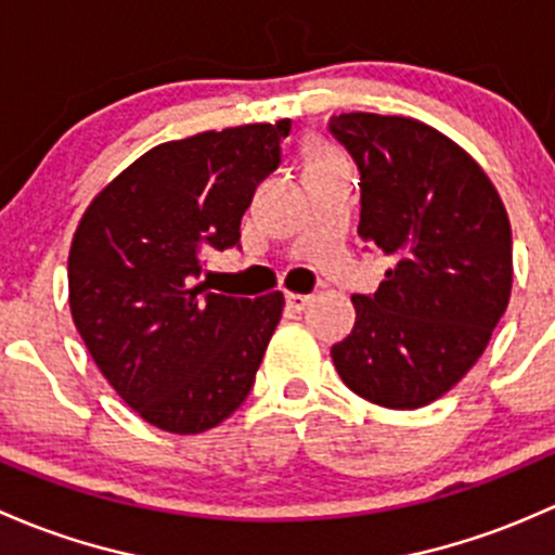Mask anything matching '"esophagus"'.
I'll list each match as a JSON object with an SVG mask.
<instances>
[{
	"label": "esophagus",
	"mask_w": 555,
	"mask_h": 555,
	"mask_svg": "<svg viewBox=\"0 0 555 555\" xmlns=\"http://www.w3.org/2000/svg\"><path fill=\"white\" fill-rule=\"evenodd\" d=\"M312 301V296L307 294H285V307H288L291 312H301L307 310V305Z\"/></svg>",
	"instance_id": "obj_1"
}]
</instances>
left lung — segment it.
<instances>
[{
	"instance_id": "obj_1",
	"label": "left lung",
	"mask_w": 555,
	"mask_h": 555,
	"mask_svg": "<svg viewBox=\"0 0 555 555\" xmlns=\"http://www.w3.org/2000/svg\"><path fill=\"white\" fill-rule=\"evenodd\" d=\"M328 133L361 173L358 232L396 259L374 294L352 296L356 328L331 358L365 401L420 409L476 365L505 315L511 221L481 165L430 125L352 112Z\"/></svg>"
}]
</instances>
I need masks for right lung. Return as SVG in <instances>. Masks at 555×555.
<instances>
[{
	"instance_id": "right-lung-1",
	"label": "right lung",
	"mask_w": 555,
	"mask_h": 555,
	"mask_svg": "<svg viewBox=\"0 0 555 555\" xmlns=\"http://www.w3.org/2000/svg\"><path fill=\"white\" fill-rule=\"evenodd\" d=\"M288 130L280 119L154 146L79 221L74 325L117 396L159 430H210L254 387L283 294L240 299L199 278L210 250L240 248V219Z\"/></svg>"
}]
</instances>
